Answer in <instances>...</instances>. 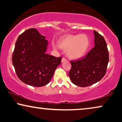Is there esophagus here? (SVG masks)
Instances as JSON below:
<instances>
[{
  "label": "esophagus",
  "mask_w": 122,
  "mask_h": 122,
  "mask_svg": "<svg viewBox=\"0 0 122 122\" xmlns=\"http://www.w3.org/2000/svg\"><path fill=\"white\" fill-rule=\"evenodd\" d=\"M67 61V59H66V58H64V57H63L62 59H61V62H64V61Z\"/></svg>",
  "instance_id": "34e87169"
}]
</instances>
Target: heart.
I'll list each match as a JSON object with an SVG mask.
<instances>
[{"label":"heart","instance_id":"heart-1","mask_svg":"<svg viewBox=\"0 0 122 122\" xmlns=\"http://www.w3.org/2000/svg\"><path fill=\"white\" fill-rule=\"evenodd\" d=\"M60 48L66 50L70 58L79 59L85 55L90 46L89 38L86 35H66L58 41Z\"/></svg>","mask_w":122,"mask_h":122}]
</instances>
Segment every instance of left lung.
Listing matches in <instances>:
<instances>
[{
  "label": "left lung",
  "mask_w": 122,
  "mask_h": 122,
  "mask_svg": "<svg viewBox=\"0 0 122 122\" xmlns=\"http://www.w3.org/2000/svg\"><path fill=\"white\" fill-rule=\"evenodd\" d=\"M95 47L86 56L77 61H71L69 72L71 81L80 87H86L99 81L106 73L109 61L108 50L103 37L96 31Z\"/></svg>",
  "instance_id": "8db88e82"
}]
</instances>
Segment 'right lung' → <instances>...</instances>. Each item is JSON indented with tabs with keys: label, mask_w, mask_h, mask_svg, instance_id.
I'll use <instances>...</instances> for the list:
<instances>
[{
	"label": "right lung",
	"mask_w": 122,
	"mask_h": 122,
	"mask_svg": "<svg viewBox=\"0 0 122 122\" xmlns=\"http://www.w3.org/2000/svg\"><path fill=\"white\" fill-rule=\"evenodd\" d=\"M35 29H28L19 36L12 61L19 79L35 87L45 86L50 81L62 57L46 53L48 41Z\"/></svg>",
	"instance_id": "obj_1"
}]
</instances>
